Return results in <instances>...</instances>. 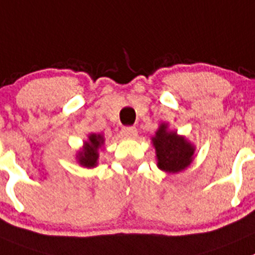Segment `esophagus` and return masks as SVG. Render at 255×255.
Returning a JSON list of instances; mask_svg holds the SVG:
<instances>
[{"label": "esophagus", "mask_w": 255, "mask_h": 255, "mask_svg": "<svg viewBox=\"0 0 255 255\" xmlns=\"http://www.w3.org/2000/svg\"><path fill=\"white\" fill-rule=\"evenodd\" d=\"M121 134L125 137H135L137 135V130L134 126H125L121 129Z\"/></svg>", "instance_id": "esophagus-1"}]
</instances>
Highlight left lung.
I'll return each mask as SVG.
<instances>
[{"mask_svg":"<svg viewBox=\"0 0 255 255\" xmlns=\"http://www.w3.org/2000/svg\"><path fill=\"white\" fill-rule=\"evenodd\" d=\"M157 159V168L168 174L185 170L194 159L195 147L184 136L170 131L166 124H161L152 137Z\"/></svg>","mask_w":255,"mask_h":255,"instance_id":"1","label":"left lung"}]
</instances>
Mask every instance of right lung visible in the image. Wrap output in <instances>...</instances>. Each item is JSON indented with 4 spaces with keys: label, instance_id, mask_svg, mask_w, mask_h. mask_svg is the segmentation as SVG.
Wrapping results in <instances>:
<instances>
[{
    "label": "right lung",
    "instance_id": "right-lung-1",
    "mask_svg": "<svg viewBox=\"0 0 255 255\" xmlns=\"http://www.w3.org/2000/svg\"><path fill=\"white\" fill-rule=\"evenodd\" d=\"M104 136L100 134H90L87 141L84 142L82 149L77 152V161L85 168H95L98 165L99 149L104 144Z\"/></svg>",
    "mask_w": 255,
    "mask_h": 255
}]
</instances>
